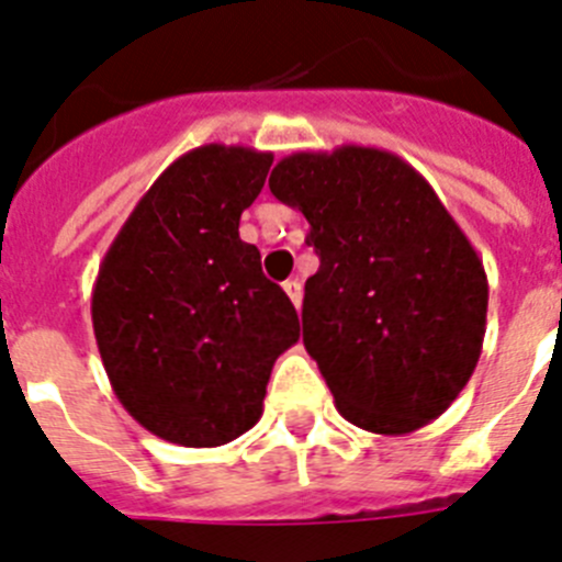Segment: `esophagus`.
<instances>
[{"label": "esophagus", "instance_id": "34e87169", "mask_svg": "<svg viewBox=\"0 0 562 562\" xmlns=\"http://www.w3.org/2000/svg\"><path fill=\"white\" fill-rule=\"evenodd\" d=\"M282 289H285V294H289V300L296 305V308L303 305V285H300V282H296V280L282 282Z\"/></svg>", "mask_w": 562, "mask_h": 562}]
</instances>
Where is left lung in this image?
I'll list each match as a JSON object with an SVG mask.
<instances>
[{
    "label": "left lung",
    "mask_w": 562,
    "mask_h": 562,
    "mask_svg": "<svg viewBox=\"0 0 562 562\" xmlns=\"http://www.w3.org/2000/svg\"><path fill=\"white\" fill-rule=\"evenodd\" d=\"M268 188L311 225L303 342L337 412L391 437L440 417L477 369L488 280L434 188L362 145L291 154Z\"/></svg>",
    "instance_id": "obj_1"
}]
</instances>
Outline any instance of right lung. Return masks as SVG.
Wrapping results in <instances>:
<instances>
[{
    "label": "right lung",
    "instance_id": "obj_1",
    "mask_svg": "<svg viewBox=\"0 0 562 562\" xmlns=\"http://www.w3.org/2000/svg\"><path fill=\"white\" fill-rule=\"evenodd\" d=\"M273 157L202 145L173 159L108 248L91 296L102 366L125 412L162 440L214 449L262 417L273 362L300 339L239 216Z\"/></svg>",
    "mask_w": 562,
    "mask_h": 562
}]
</instances>
